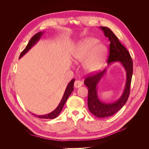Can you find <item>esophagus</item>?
Instances as JSON below:
<instances>
[{
  "mask_svg": "<svg viewBox=\"0 0 149 149\" xmlns=\"http://www.w3.org/2000/svg\"><path fill=\"white\" fill-rule=\"evenodd\" d=\"M83 83L81 81H79V80H76L74 81V87L76 88H78L79 87H81L82 86Z\"/></svg>",
  "mask_w": 149,
  "mask_h": 149,
  "instance_id": "obj_1",
  "label": "esophagus"
}]
</instances>
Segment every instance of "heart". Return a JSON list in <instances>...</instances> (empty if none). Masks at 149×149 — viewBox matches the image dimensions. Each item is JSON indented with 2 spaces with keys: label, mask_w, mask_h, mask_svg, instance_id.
I'll list each match as a JSON object with an SVG mask.
<instances>
[{
  "label": "heart",
  "mask_w": 149,
  "mask_h": 149,
  "mask_svg": "<svg viewBox=\"0 0 149 149\" xmlns=\"http://www.w3.org/2000/svg\"><path fill=\"white\" fill-rule=\"evenodd\" d=\"M97 40L94 38H86L78 43L73 53L76 63H83V68L87 73L97 71L102 65L104 48L96 45Z\"/></svg>",
  "instance_id": "1"
}]
</instances>
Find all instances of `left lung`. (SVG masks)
I'll return each instance as SVG.
<instances>
[{"instance_id":"left-lung-1","label":"left lung","mask_w":149,"mask_h":149,"mask_svg":"<svg viewBox=\"0 0 149 149\" xmlns=\"http://www.w3.org/2000/svg\"><path fill=\"white\" fill-rule=\"evenodd\" d=\"M105 36L109 39V55L108 56V65L115 61H120L126 71V84L124 92L119 100L112 103L103 102L97 96V85L105 74L106 69L102 72L87 76L84 84L88 88V106L89 111L97 118H103L110 117L119 111L127 102L129 94L133 73V63L128 50L119 42L111 30L106 26H101Z\"/></svg>"}]
</instances>
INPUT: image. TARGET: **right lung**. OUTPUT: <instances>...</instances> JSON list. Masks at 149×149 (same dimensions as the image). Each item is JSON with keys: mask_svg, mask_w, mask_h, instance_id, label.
<instances>
[{"mask_svg": "<svg viewBox=\"0 0 149 149\" xmlns=\"http://www.w3.org/2000/svg\"><path fill=\"white\" fill-rule=\"evenodd\" d=\"M43 34V31H42H42H40V32L36 33L34 36H33V37H31V38L30 40V41H29L27 45H26V47L24 49L23 52H22L20 53V55L19 58H20L21 57L23 56L26 53L28 52V51L29 50V49L31 47H32L34 45H35L36 43H37V42L40 39V38H41L42 35ZM74 80H75V79H73L68 83V84L67 87L66 88L65 91V93H64V95H63V97L61 99V102H60L59 105L58 106V107L53 112H50V113H49L48 114L43 115V116L35 115V114H32V115H33V116H35L36 117H37V118H38L40 119H52L56 118V117L60 114L61 110L63 109V107L65 102H66V101L68 100V98L69 97V96H70V94H71L72 91H73V89H74L73 86H74Z\"/></svg>", "mask_w": 149, "mask_h": 149, "instance_id": "add662e5", "label": "right lung"}]
</instances>
